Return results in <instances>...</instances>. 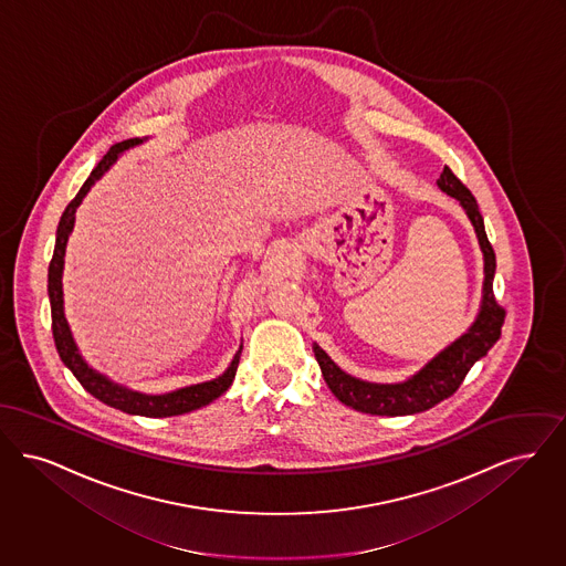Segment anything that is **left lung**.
<instances>
[{
	"label": "left lung",
	"mask_w": 566,
	"mask_h": 566,
	"mask_svg": "<svg viewBox=\"0 0 566 566\" xmlns=\"http://www.w3.org/2000/svg\"><path fill=\"white\" fill-rule=\"evenodd\" d=\"M438 186L442 192L461 202V207L465 209L469 220L475 228L478 243L484 253V295H482L480 313L461 338L446 346L442 353H438L412 378L395 385L359 380L338 368L321 346H313L315 357L319 361L321 374L329 391L336 395L345 406L357 412L378 415V417H403V415H417L433 408L436 403H440L442 399L450 397L461 387L471 366L478 359H482L501 338L505 308L499 306V302L492 294L496 260L484 230V220L478 209V202L463 186V181L448 167H443Z\"/></svg>",
	"instance_id": "1"
}]
</instances>
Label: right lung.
Masks as SVG:
<instances>
[{"mask_svg":"<svg viewBox=\"0 0 566 566\" xmlns=\"http://www.w3.org/2000/svg\"><path fill=\"white\" fill-rule=\"evenodd\" d=\"M139 144H144V139L135 137V139H126V142L112 146L109 151L101 158V163L95 167V171L91 172V177L84 181V186L80 188V192L75 195L74 200L65 207L63 216H61L59 228H56L54 253H52L49 266L52 336H54V345H56L61 361L72 369V374L80 380V385L93 397H97L98 401H103V403H107V406H112L116 410H123L126 415H139V417L149 418L177 417V415H186V412L198 410V408L211 403L213 399H218L223 391H228V387L234 380L237 368H239L241 348L234 355V359H232V364L228 366V369L218 378L209 380V382L184 387V389H177V391H171V394H139V391H130V389H126L123 385L112 382L107 376L98 374L97 369L91 368L82 359V355H80V350L75 346L72 329H70L67 319H65V311H63V281L61 279H63V264H65V247H67V239H70V234L74 230L75 209L80 207L82 198L88 195V190L93 188V184L97 181L98 177L118 160V156L128 148L139 146Z\"/></svg>","mask_w":566,"mask_h":566,"instance_id":"right-lung-1","label":"right lung"}]
</instances>
